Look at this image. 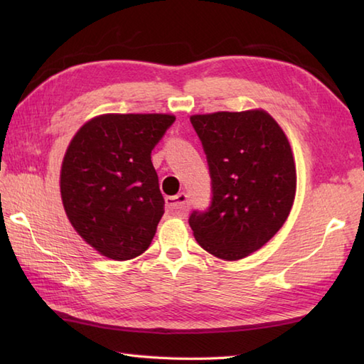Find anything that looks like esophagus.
Returning <instances> with one entry per match:
<instances>
[{"label":"esophagus","instance_id":"34e87169","mask_svg":"<svg viewBox=\"0 0 364 364\" xmlns=\"http://www.w3.org/2000/svg\"><path fill=\"white\" fill-rule=\"evenodd\" d=\"M166 208L170 214L178 215V218H183L186 215L189 211V197L188 194H176L173 197H167L166 198Z\"/></svg>","mask_w":364,"mask_h":364}]
</instances>
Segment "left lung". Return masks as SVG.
<instances>
[{"mask_svg":"<svg viewBox=\"0 0 364 364\" xmlns=\"http://www.w3.org/2000/svg\"><path fill=\"white\" fill-rule=\"evenodd\" d=\"M211 176V203L192 211L197 242L235 261L261 249L288 219L296 166L283 129L264 111L192 115Z\"/></svg>","mask_w":364,"mask_h":364,"instance_id":"left-lung-1","label":"left lung"}]
</instances>
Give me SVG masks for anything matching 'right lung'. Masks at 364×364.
<instances>
[{
  "label": "right lung",
  "mask_w": 364,
  "mask_h": 364,
  "mask_svg": "<svg viewBox=\"0 0 364 364\" xmlns=\"http://www.w3.org/2000/svg\"><path fill=\"white\" fill-rule=\"evenodd\" d=\"M167 114H106L72 139L60 170L67 218L89 245L125 261L144 253L164 214L151 150L173 125Z\"/></svg>",
  "instance_id": "right-lung-1"
}]
</instances>
